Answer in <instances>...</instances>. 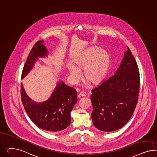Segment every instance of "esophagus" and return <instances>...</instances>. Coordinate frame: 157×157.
Instances as JSON below:
<instances>
[{
  "label": "esophagus",
  "mask_w": 157,
  "mask_h": 157,
  "mask_svg": "<svg viewBox=\"0 0 157 157\" xmlns=\"http://www.w3.org/2000/svg\"><path fill=\"white\" fill-rule=\"evenodd\" d=\"M79 95L82 97H86L87 95V94L86 93V92L85 91H81V93H79Z\"/></svg>",
  "instance_id": "obj_1"
}]
</instances>
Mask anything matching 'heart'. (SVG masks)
I'll return each mask as SVG.
<instances>
[{
	"label": "heart",
	"mask_w": 157,
	"mask_h": 157,
	"mask_svg": "<svg viewBox=\"0 0 157 157\" xmlns=\"http://www.w3.org/2000/svg\"><path fill=\"white\" fill-rule=\"evenodd\" d=\"M76 67L70 64L68 67L69 72L74 80L79 79L81 76L79 69H84L86 79L93 84H97L106 76L110 65V57L105 50L98 47L89 48L74 59Z\"/></svg>",
	"instance_id": "heart-1"
}]
</instances>
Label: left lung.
Listing matches in <instances>:
<instances>
[{"label": "left lung", "instance_id": "left-lung-1", "mask_svg": "<svg viewBox=\"0 0 157 157\" xmlns=\"http://www.w3.org/2000/svg\"><path fill=\"white\" fill-rule=\"evenodd\" d=\"M127 51L113 76L92 90L93 122L105 132L118 130L131 118L139 96V68L132 51Z\"/></svg>", "mask_w": 157, "mask_h": 157}]
</instances>
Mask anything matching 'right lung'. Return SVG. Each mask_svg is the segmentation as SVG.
I'll use <instances>...</instances> for the list:
<instances>
[{
	"label": "right lung",
	"mask_w": 157,
	"mask_h": 157,
	"mask_svg": "<svg viewBox=\"0 0 157 157\" xmlns=\"http://www.w3.org/2000/svg\"><path fill=\"white\" fill-rule=\"evenodd\" d=\"M43 42L36 43L30 51L22 71V79L30 72L39 57L47 56V50ZM21 93V102L27 114L39 128L54 132L62 131L70 124V113L77 102V93L63 81L57 83L51 97L39 103L32 101L27 96L22 83Z\"/></svg>",
	"instance_id": "right-lung-1"
}]
</instances>
